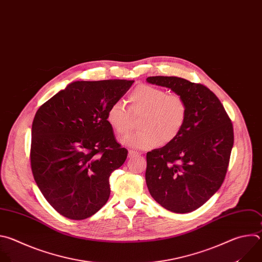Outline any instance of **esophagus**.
<instances>
[{
    "mask_svg": "<svg viewBox=\"0 0 262 262\" xmlns=\"http://www.w3.org/2000/svg\"><path fill=\"white\" fill-rule=\"evenodd\" d=\"M139 152L138 151H135V150H129V154H128V157L129 158H132V157H135V156H138Z\"/></svg>",
    "mask_w": 262,
    "mask_h": 262,
    "instance_id": "esophagus-1",
    "label": "esophagus"
}]
</instances>
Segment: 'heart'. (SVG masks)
I'll return each mask as SVG.
<instances>
[{"instance_id":"obj_1","label":"heart","mask_w":262,"mask_h":262,"mask_svg":"<svg viewBox=\"0 0 262 262\" xmlns=\"http://www.w3.org/2000/svg\"><path fill=\"white\" fill-rule=\"evenodd\" d=\"M128 108L116 102L110 107L106 120L119 136L127 135L140 118V131L127 136L122 142L130 147L149 149L174 141L183 131L189 114L186 99L178 93L149 84L137 85L128 97Z\"/></svg>"}]
</instances>
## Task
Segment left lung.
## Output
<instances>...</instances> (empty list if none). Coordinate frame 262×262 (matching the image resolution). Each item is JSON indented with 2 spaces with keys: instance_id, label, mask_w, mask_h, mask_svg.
I'll return each mask as SVG.
<instances>
[{
  "instance_id": "obj_1",
  "label": "left lung",
  "mask_w": 262,
  "mask_h": 262,
  "mask_svg": "<svg viewBox=\"0 0 262 262\" xmlns=\"http://www.w3.org/2000/svg\"><path fill=\"white\" fill-rule=\"evenodd\" d=\"M187 101L189 114L179 137L146 154L145 181L151 197L166 210L190 213L223 184L233 146V126L218 97L205 85L176 76H150Z\"/></svg>"
}]
</instances>
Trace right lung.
Masks as SVG:
<instances>
[{
    "mask_svg": "<svg viewBox=\"0 0 262 262\" xmlns=\"http://www.w3.org/2000/svg\"><path fill=\"white\" fill-rule=\"evenodd\" d=\"M134 80L75 81L39 107L32 125L31 168L48 203L84 220L111 195L110 177L127 159L106 115Z\"/></svg>",
    "mask_w": 262,
    "mask_h": 262,
    "instance_id": "right-lung-1",
    "label": "right lung"
}]
</instances>
